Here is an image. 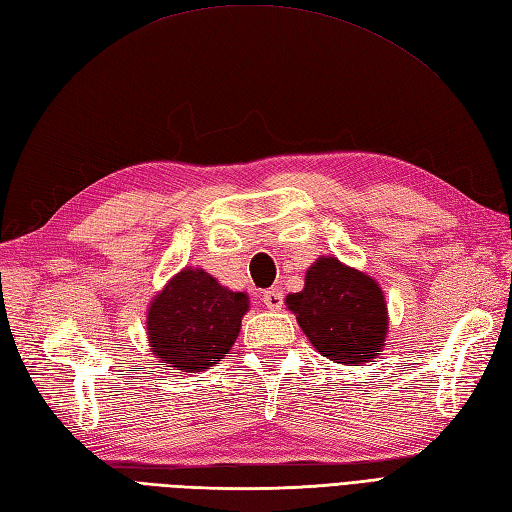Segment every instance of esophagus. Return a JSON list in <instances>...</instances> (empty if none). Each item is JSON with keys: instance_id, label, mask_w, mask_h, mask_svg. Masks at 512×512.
<instances>
[{"instance_id": "34e87169", "label": "esophagus", "mask_w": 512, "mask_h": 512, "mask_svg": "<svg viewBox=\"0 0 512 512\" xmlns=\"http://www.w3.org/2000/svg\"><path fill=\"white\" fill-rule=\"evenodd\" d=\"M264 303L268 310H279L283 305V292L279 288H270L264 292Z\"/></svg>"}]
</instances>
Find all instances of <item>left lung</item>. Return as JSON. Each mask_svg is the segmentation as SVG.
Returning <instances> with one entry per match:
<instances>
[{"label":"left lung","mask_w":512,"mask_h":512,"mask_svg":"<svg viewBox=\"0 0 512 512\" xmlns=\"http://www.w3.org/2000/svg\"><path fill=\"white\" fill-rule=\"evenodd\" d=\"M285 305L323 358L362 366L382 355L388 336L384 290L338 257H318L305 272L303 290L285 296Z\"/></svg>","instance_id":"left-lung-1"}]
</instances>
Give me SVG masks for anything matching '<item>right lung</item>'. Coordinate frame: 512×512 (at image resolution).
Returning a JSON list of instances; mask_svg holds the SVG:
<instances>
[{
    "mask_svg": "<svg viewBox=\"0 0 512 512\" xmlns=\"http://www.w3.org/2000/svg\"><path fill=\"white\" fill-rule=\"evenodd\" d=\"M248 307L246 292H233L207 270L187 266L148 305L152 355L176 371H205L231 351Z\"/></svg>",
    "mask_w": 512,
    "mask_h": 512,
    "instance_id": "add662e5",
    "label": "right lung"
}]
</instances>
